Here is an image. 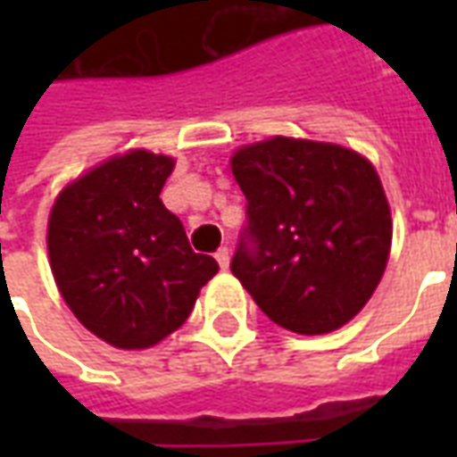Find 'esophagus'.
<instances>
[{
    "instance_id": "1",
    "label": "esophagus",
    "mask_w": 457,
    "mask_h": 457,
    "mask_svg": "<svg viewBox=\"0 0 457 457\" xmlns=\"http://www.w3.org/2000/svg\"><path fill=\"white\" fill-rule=\"evenodd\" d=\"M215 259H218L220 269H228L229 267V249L228 247H220L215 252Z\"/></svg>"
}]
</instances>
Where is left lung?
<instances>
[{"mask_svg": "<svg viewBox=\"0 0 457 457\" xmlns=\"http://www.w3.org/2000/svg\"><path fill=\"white\" fill-rule=\"evenodd\" d=\"M229 169L247 198V237L232 274L277 326L326 336L379 287L392 252V210L372 161L343 144L269 137Z\"/></svg>", "mask_w": 457, "mask_h": 457, "instance_id": "8db88e82", "label": "left lung"}]
</instances>
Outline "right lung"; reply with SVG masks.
<instances>
[{"label":"right lung","instance_id":"add662e5","mask_svg":"<svg viewBox=\"0 0 457 457\" xmlns=\"http://www.w3.org/2000/svg\"><path fill=\"white\" fill-rule=\"evenodd\" d=\"M173 166V156L146 149L110 156L65 183L48 215L55 287L93 336L120 350L176 333L218 274L161 203Z\"/></svg>","mask_w":457,"mask_h":457}]
</instances>
